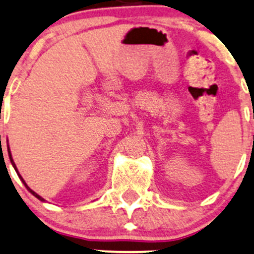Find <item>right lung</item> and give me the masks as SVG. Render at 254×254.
Here are the masks:
<instances>
[{
	"mask_svg": "<svg viewBox=\"0 0 254 254\" xmlns=\"http://www.w3.org/2000/svg\"><path fill=\"white\" fill-rule=\"evenodd\" d=\"M9 159H10V162H12V164H13V167H14V169H15V170H17V168H15V164H14V162H13V159H12V154H10V152H9ZM17 173H18V170H17ZM19 178L21 179V181H23V183H24V185H25V186H26V189H28V190H29V191H30V192H31V193H33V194H34V196H35V197H36V198H39V199H40V201H44V198H42V197H40V196H39V194H37V193H36V192H34L33 190H31V189H30V188H29V186H28V185H26V184H25V181H24V180H23V178H21V176H20V175H19Z\"/></svg>",
	"mask_w": 254,
	"mask_h": 254,
	"instance_id": "right-lung-1",
	"label": "right lung"
}]
</instances>
